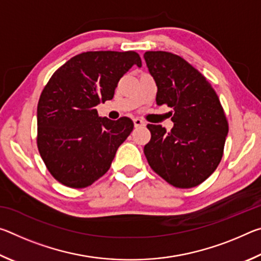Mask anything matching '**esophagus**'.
Segmentation results:
<instances>
[{
    "mask_svg": "<svg viewBox=\"0 0 261 261\" xmlns=\"http://www.w3.org/2000/svg\"><path fill=\"white\" fill-rule=\"evenodd\" d=\"M134 124L136 127H140V126H145V122L143 120H140V118H135L134 120Z\"/></svg>",
    "mask_w": 261,
    "mask_h": 261,
    "instance_id": "obj_1",
    "label": "esophagus"
}]
</instances>
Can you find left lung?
<instances>
[{
  "instance_id": "obj_1",
  "label": "left lung",
  "mask_w": 261,
  "mask_h": 261,
  "mask_svg": "<svg viewBox=\"0 0 261 261\" xmlns=\"http://www.w3.org/2000/svg\"><path fill=\"white\" fill-rule=\"evenodd\" d=\"M144 59L158 86L156 105L174 109V127L147 124L148 165L173 187L190 189L214 173L223 155L228 121L214 88L182 57L146 51Z\"/></svg>"
}]
</instances>
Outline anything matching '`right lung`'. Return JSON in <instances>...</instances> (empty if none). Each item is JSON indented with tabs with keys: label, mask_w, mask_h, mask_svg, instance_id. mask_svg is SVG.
<instances>
[{
	"label": "right lung",
	"mask_w": 261,
	"mask_h": 261,
	"mask_svg": "<svg viewBox=\"0 0 261 261\" xmlns=\"http://www.w3.org/2000/svg\"><path fill=\"white\" fill-rule=\"evenodd\" d=\"M136 51H86L53 73L38 102L37 145L47 169L61 184L90 187L107 173L117 148L134 130L129 117H99L95 106L112 100Z\"/></svg>",
	"instance_id": "obj_1"
}]
</instances>
